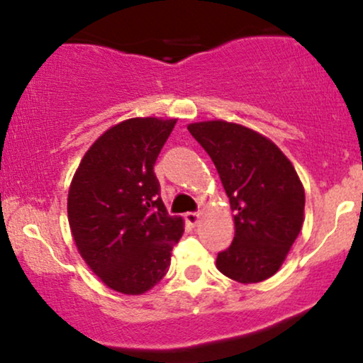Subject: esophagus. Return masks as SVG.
Listing matches in <instances>:
<instances>
[{
	"mask_svg": "<svg viewBox=\"0 0 363 363\" xmlns=\"http://www.w3.org/2000/svg\"><path fill=\"white\" fill-rule=\"evenodd\" d=\"M186 222L191 225H196L199 222V213L198 211H187L186 213Z\"/></svg>",
	"mask_w": 363,
	"mask_h": 363,
	"instance_id": "34e87169",
	"label": "esophagus"
}]
</instances>
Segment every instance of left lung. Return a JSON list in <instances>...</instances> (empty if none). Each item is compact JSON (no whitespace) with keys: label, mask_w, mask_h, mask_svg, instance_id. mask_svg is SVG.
<instances>
[{"label":"left lung","mask_w":363,"mask_h":363,"mask_svg":"<svg viewBox=\"0 0 363 363\" xmlns=\"http://www.w3.org/2000/svg\"><path fill=\"white\" fill-rule=\"evenodd\" d=\"M213 160L234 211L235 235L216 268L240 283L273 277L303 223L306 194L290 160L268 138L225 121L187 126Z\"/></svg>","instance_id":"obj_1"}]
</instances>
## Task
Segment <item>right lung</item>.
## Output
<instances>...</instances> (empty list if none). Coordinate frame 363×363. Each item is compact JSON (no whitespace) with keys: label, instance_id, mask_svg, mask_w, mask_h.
<instances>
[{"label":"right lung","instance_id":"obj_1","mask_svg":"<svg viewBox=\"0 0 363 363\" xmlns=\"http://www.w3.org/2000/svg\"><path fill=\"white\" fill-rule=\"evenodd\" d=\"M176 119L135 118L107 129L74 174L68 220L78 251L107 286L140 295L169 272L182 218L169 216L155 176Z\"/></svg>","mask_w":363,"mask_h":363}]
</instances>
